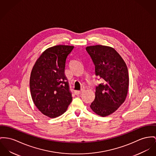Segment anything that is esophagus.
Returning <instances> with one entry per match:
<instances>
[{"instance_id": "34e87169", "label": "esophagus", "mask_w": 156, "mask_h": 156, "mask_svg": "<svg viewBox=\"0 0 156 156\" xmlns=\"http://www.w3.org/2000/svg\"><path fill=\"white\" fill-rule=\"evenodd\" d=\"M84 91V89H81L80 91H78V90H75L74 91V94H76V95H78V94H81L82 93H83V92Z\"/></svg>"}]
</instances>
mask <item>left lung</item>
Masks as SVG:
<instances>
[{"instance_id": "1", "label": "left lung", "mask_w": 156, "mask_h": 156, "mask_svg": "<svg viewBox=\"0 0 156 156\" xmlns=\"http://www.w3.org/2000/svg\"><path fill=\"white\" fill-rule=\"evenodd\" d=\"M86 51L95 66V74L103 83L95 88V98L91 109L101 116L115 112L126 98L129 76L124 60L114 48L102 45L88 46Z\"/></svg>"}]
</instances>
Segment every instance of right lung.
Listing matches in <instances>:
<instances>
[{
    "label": "right lung",
    "mask_w": 156,
    "mask_h": 156,
    "mask_svg": "<svg viewBox=\"0 0 156 156\" xmlns=\"http://www.w3.org/2000/svg\"><path fill=\"white\" fill-rule=\"evenodd\" d=\"M74 46L58 45L42 53L32 69V99L42 114L54 118L63 114L72 97L64 74L66 58Z\"/></svg>",
    "instance_id": "right-lung-1"
}]
</instances>
